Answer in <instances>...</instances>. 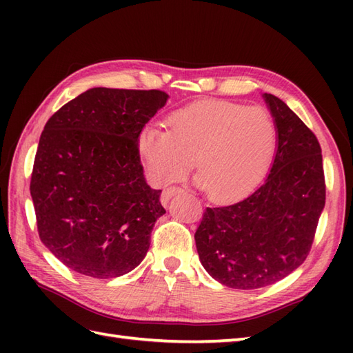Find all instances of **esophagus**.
<instances>
[{"mask_svg": "<svg viewBox=\"0 0 353 353\" xmlns=\"http://www.w3.org/2000/svg\"><path fill=\"white\" fill-rule=\"evenodd\" d=\"M177 192H181V188H177V186H170V188H165V190L162 191V194H161L162 205H167L168 200H170L172 196H174V194H177Z\"/></svg>", "mask_w": 353, "mask_h": 353, "instance_id": "obj_1", "label": "esophagus"}]
</instances>
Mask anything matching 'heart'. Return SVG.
<instances>
[{"label":"heart","instance_id":"obj_1","mask_svg":"<svg viewBox=\"0 0 353 353\" xmlns=\"http://www.w3.org/2000/svg\"><path fill=\"white\" fill-rule=\"evenodd\" d=\"M167 130L145 127L138 148L152 181L179 182L194 167L197 185L216 201L249 192L272 163L277 130L270 112L226 100H208L176 110Z\"/></svg>","mask_w":353,"mask_h":353}]
</instances>
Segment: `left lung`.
Masks as SVG:
<instances>
[{"instance_id": "obj_1", "label": "left lung", "mask_w": 353, "mask_h": 353, "mask_svg": "<svg viewBox=\"0 0 353 353\" xmlns=\"http://www.w3.org/2000/svg\"><path fill=\"white\" fill-rule=\"evenodd\" d=\"M264 99L277 130L268 177L241 201L206 208L194 235L206 272L236 290L267 287L301 267L326 200L316 134L281 99Z\"/></svg>"}]
</instances>
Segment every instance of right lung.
<instances>
[{
  "label": "right lung",
  "instance_id": "add662e5",
  "mask_svg": "<svg viewBox=\"0 0 353 353\" xmlns=\"http://www.w3.org/2000/svg\"><path fill=\"white\" fill-rule=\"evenodd\" d=\"M167 100L157 89L92 88L45 124L30 194L41 241L74 272L110 279L145 258L165 209L138 141Z\"/></svg>",
  "mask_w": 353,
  "mask_h": 353
}]
</instances>
